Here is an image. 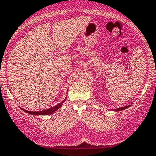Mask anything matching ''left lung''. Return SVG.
<instances>
[{
  "instance_id": "1",
  "label": "left lung",
  "mask_w": 156,
  "mask_h": 156,
  "mask_svg": "<svg viewBox=\"0 0 156 156\" xmlns=\"http://www.w3.org/2000/svg\"><path fill=\"white\" fill-rule=\"evenodd\" d=\"M130 106H124V107H120V108H117V109H112L113 111H115V112H119V111H122V110H124V109H127L128 107H129Z\"/></svg>"
}]
</instances>
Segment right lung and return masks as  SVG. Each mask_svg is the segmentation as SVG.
Instances as JSON below:
<instances>
[{
    "instance_id": "right-lung-1",
    "label": "right lung",
    "mask_w": 156,
    "mask_h": 156,
    "mask_svg": "<svg viewBox=\"0 0 156 156\" xmlns=\"http://www.w3.org/2000/svg\"><path fill=\"white\" fill-rule=\"evenodd\" d=\"M66 97L64 99H63L61 103H58V104L56 105V106H53V107H51V108H49V109H45V110L38 111V112H34V111H28V110H26V109H23V108H21V109H22V110H23V111H24V112H27V113H29V114H31V115H50V114L53 113V112H56L57 109H60V108L61 107L62 105H63V103H64L65 101H66Z\"/></svg>"
}]
</instances>
